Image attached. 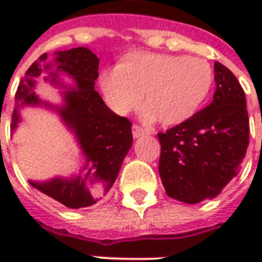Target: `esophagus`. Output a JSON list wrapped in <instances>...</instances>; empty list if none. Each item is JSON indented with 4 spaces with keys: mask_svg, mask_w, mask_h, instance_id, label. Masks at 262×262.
I'll use <instances>...</instances> for the list:
<instances>
[{
    "mask_svg": "<svg viewBox=\"0 0 262 262\" xmlns=\"http://www.w3.org/2000/svg\"><path fill=\"white\" fill-rule=\"evenodd\" d=\"M132 133H133V137H135V139L148 135V132L146 130V129H143L142 126H139V125L132 126Z\"/></svg>",
    "mask_w": 262,
    "mask_h": 262,
    "instance_id": "34e87169",
    "label": "esophagus"
}]
</instances>
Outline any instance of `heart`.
<instances>
[{
  "label": "heart",
  "instance_id": "1",
  "mask_svg": "<svg viewBox=\"0 0 262 262\" xmlns=\"http://www.w3.org/2000/svg\"><path fill=\"white\" fill-rule=\"evenodd\" d=\"M213 85V69L201 57L136 52L103 73L101 86L120 114L136 106L142 92L147 119L172 126L196 114Z\"/></svg>",
  "mask_w": 262,
  "mask_h": 262
}]
</instances>
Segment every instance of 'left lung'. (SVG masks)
<instances>
[{
  "mask_svg": "<svg viewBox=\"0 0 262 262\" xmlns=\"http://www.w3.org/2000/svg\"><path fill=\"white\" fill-rule=\"evenodd\" d=\"M213 101L185 122L160 132L159 171L165 192L199 203L217 196L237 176L250 140L246 95L236 75L214 63Z\"/></svg>",
  "mask_w": 262,
  "mask_h": 262,
  "instance_id": "1",
  "label": "left lung"
}]
</instances>
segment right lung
Returning a JSON list of instances; mask_svg holds the SVG:
<instances>
[{
    "label": "right lung",
    "instance_id": "1",
    "mask_svg": "<svg viewBox=\"0 0 262 262\" xmlns=\"http://www.w3.org/2000/svg\"><path fill=\"white\" fill-rule=\"evenodd\" d=\"M48 54H42L28 69L15 94L11 130L20 120L19 108L24 105H39L40 99L32 92L35 80L48 71L50 82H56L57 71H64L73 77L75 90H66V105L59 108L64 123L74 132L80 142L86 164L84 172L77 177L54 178L46 182L29 181L45 195L71 209L86 208L97 203L109 192L119 174L120 165L132 147V122L116 115L105 105L94 88L98 78L99 60L90 49L77 48L56 53L57 69L52 71V64H45Z\"/></svg>",
    "mask_w": 262,
    "mask_h": 262
}]
</instances>
